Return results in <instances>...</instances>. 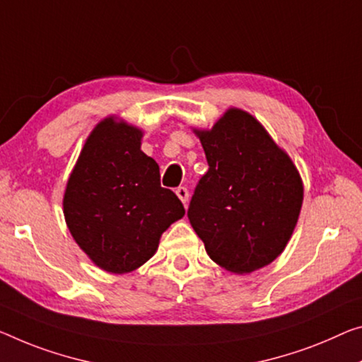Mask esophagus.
<instances>
[{"label":"esophagus","instance_id":"obj_1","mask_svg":"<svg viewBox=\"0 0 362 362\" xmlns=\"http://www.w3.org/2000/svg\"><path fill=\"white\" fill-rule=\"evenodd\" d=\"M176 196L180 197V200H181L182 204H185V205L187 204V200H189V191H187V189H186L185 186H180V187L176 189Z\"/></svg>","mask_w":362,"mask_h":362}]
</instances>
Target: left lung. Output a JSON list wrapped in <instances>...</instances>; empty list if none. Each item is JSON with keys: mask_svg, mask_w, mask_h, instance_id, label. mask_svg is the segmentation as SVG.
<instances>
[{"mask_svg": "<svg viewBox=\"0 0 362 362\" xmlns=\"http://www.w3.org/2000/svg\"><path fill=\"white\" fill-rule=\"evenodd\" d=\"M194 134L209 171L189 205V221L215 264L246 275L285 251L301 214L304 186L288 155L251 113L228 108Z\"/></svg>", "mask_w": 362, "mask_h": 362, "instance_id": "8db88e82", "label": "left lung"}]
</instances>
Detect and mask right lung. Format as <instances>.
<instances>
[{"label": "right lung", "mask_w": 362, "mask_h": 362, "mask_svg": "<svg viewBox=\"0 0 362 362\" xmlns=\"http://www.w3.org/2000/svg\"><path fill=\"white\" fill-rule=\"evenodd\" d=\"M144 131L107 116L86 139L66 182L63 214L87 257L108 274L139 269L160 238L185 216L176 194L160 186V168L141 150Z\"/></svg>", "instance_id": "obj_1"}]
</instances>
